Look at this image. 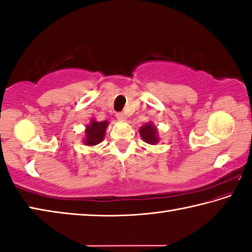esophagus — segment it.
<instances>
[{"label": "esophagus", "instance_id": "1", "mask_svg": "<svg viewBox=\"0 0 252 252\" xmlns=\"http://www.w3.org/2000/svg\"><path fill=\"white\" fill-rule=\"evenodd\" d=\"M116 117H117L118 120H120V121H125L126 119V114H125V113H122V112H119V113H117V114H116Z\"/></svg>", "mask_w": 252, "mask_h": 252}]
</instances>
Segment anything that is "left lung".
<instances>
[{
    "instance_id": "8db88e82",
    "label": "left lung",
    "mask_w": 252,
    "mask_h": 252,
    "mask_svg": "<svg viewBox=\"0 0 252 252\" xmlns=\"http://www.w3.org/2000/svg\"><path fill=\"white\" fill-rule=\"evenodd\" d=\"M140 135H141L143 141L149 144H156L159 142L157 127L150 122L140 127Z\"/></svg>"
}]
</instances>
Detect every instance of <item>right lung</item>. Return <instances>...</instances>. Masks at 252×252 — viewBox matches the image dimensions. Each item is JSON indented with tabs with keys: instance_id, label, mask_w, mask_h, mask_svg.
I'll list each match as a JSON object with an SVG mask.
<instances>
[{
	"instance_id": "1",
	"label": "right lung",
	"mask_w": 252,
	"mask_h": 252,
	"mask_svg": "<svg viewBox=\"0 0 252 252\" xmlns=\"http://www.w3.org/2000/svg\"><path fill=\"white\" fill-rule=\"evenodd\" d=\"M108 121L97 122L95 120H91L90 125H88L87 129H85L84 143L89 147L99 144L104 139L105 130L108 127Z\"/></svg>"
}]
</instances>
